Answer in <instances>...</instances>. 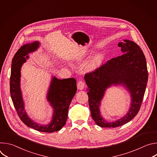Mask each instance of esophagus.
Instances as JSON below:
<instances>
[{"label": "esophagus", "instance_id": "34e87169", "mask_svg": "<svg viewBox=\"0 0 157 157\" xmlns=\"http://www.w3.org/2000/svg\"><path fill=\"white\" fill-rule=\"evenodd\" d=\"M77 87L79 90H82L84 88V83L82 81H79L77 83Z\"/></svg>", "mask_w": 157, "mask_h": 157}]
</instances>
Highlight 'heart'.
Returning <instances> with one entry per match:
<instances>
[{
  "instance_id": "heart-1",
  "label": "heart",
  "mask_w": 157,
  "mask_h": 157,
  "mask_svg": "<svg viewBox=\"0 0 157 157\" xmlns=\"http://www.w3.org/2000/svg\"><path fill=\"white\" fill-rule=\"evenodd\" d=\"M103 59L102 55L101 53H96L92 56L88 61L86 65V70L87 71H93L97 70L100 66Z\"/></svg>"
}]
</instances>
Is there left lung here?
<instances>
[{
    "label": "left lung",
    "mask_w": 157,
    "mask_h": 157,
    "mask_svg": "<svg viewBox=\"0 0 157 157\" xmlns=\"http://www.w3.org/2000/svg\"><path fill=\"white\" fill-rule=\"evenodd\" d=\"M118 47L123 55L112 58L84 76L91 116L101 127H119L135 117L140 110L148 81L146 59L138 44L124 40L119 43ZM119 84L125 86L130 93L131 107L125 117L110 123L101 117L99 107L106 88Z\"/></svg>",
    "instance_id": "left-lung-1"
}]
</instances>
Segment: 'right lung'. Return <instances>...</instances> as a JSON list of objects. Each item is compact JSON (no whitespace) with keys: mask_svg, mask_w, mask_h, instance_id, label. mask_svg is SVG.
<instances>
[{"mask_svg":"<svg viewBox=\"0 0 157 157\" xmlns=\"http://www.w3.org/2000/svg\"><path fill=\"white\" fill-rule=\"evenodd\" d=\"M40 42L33 41L21 46L15 54L11 66L10 78V92L13 105L18 117L26 125L42 132L52 133L61 129L68 118V109L76 91V81L75 78L59 79L53 77L47 93V100L53 109L51 122L43 125L32 121L27 115L24 107L20 89V70L21 66L29 59L27 55L36 51Z\"/></svg>","mask_w":157,"mask_h":157,"instance_id":"1","label":"right lung"}]
</instances>
